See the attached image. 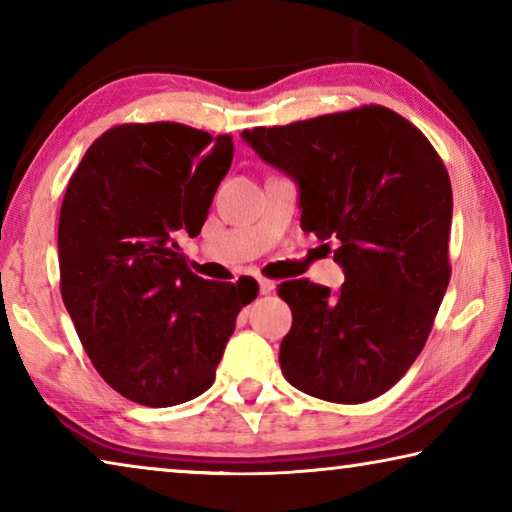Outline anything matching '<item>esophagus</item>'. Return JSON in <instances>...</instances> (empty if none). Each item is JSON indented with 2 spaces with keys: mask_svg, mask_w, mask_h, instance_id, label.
<instances>
[{
  "mask_svg": "<svg viewBox=\"0 0 512 512\" xmlns=\"http://www.w3.org/2000/svg\"><path fill=\"white\" fill-rule=\"evenodd\" d=\"M273 291H275V282L262 277V280H259V293H262V296H268V293H273Z\"/></svg>",
  "mask_w": 512,
  "mask_h": 512,
  "instance_id": "1",
  "label": "esophagus"
}]
</instances>
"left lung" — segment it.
<instances>
[{
  "instance_id": "left-lung-1",
  "label": "left lung",
  "mask_w": 512,
  "mask_h": 512,
  "mask_svg": "<svg viewBox=\"0 0 512 512\" xmlns=\"http://www.w3.org/2000/svg\"><path fill=\"white\" fill-rule=\"evenodd\" d=\"M300 189V225L336 241L345 282L332 296L282 282L293 314L280 345L284 377L336 404L375 400L418 359L447 291L452 183L411 121L361 106L241 133ZM329 250V244H323Z\"/></svg>"
}]
</instances>
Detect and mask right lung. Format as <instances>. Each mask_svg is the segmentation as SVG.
<instances>
[{
	"mask_svg": "<svg viewBox=\"0 0 512 512\" xmlns=\"http://www.w3.org/2000/svg\"><path fill=\"white\" fill-rule=\"evenodd\" d=\"M232 153L230 135L121 124L69 180L60 293L92 366L126 400L162 409L205 393L237 314L257 298L241 280H203L178 253V232H201Z\"/></svg>",
	"mask_w": 512,
	"mask_h": 512,
	"instance_id": "1",
	"label": "right lung"
}]
</instances>
